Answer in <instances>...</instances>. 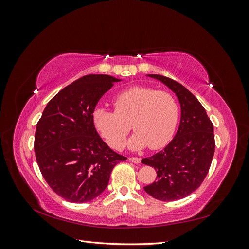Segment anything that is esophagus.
I'll use <instances>...</instances> for the list:
<instances>
[{
	"label": "esophagus",
	"instance_id": "obj_1",
	"mask_svg": "<svg viewBox=\"0 0 249 249\" xmlns=\"http://www.w3.org/2000/svg\"><path fill=\"white\" fill-rule=\"evenodd\" d=\"M129 160L133 163H136V164H139L141 162L140 158H137V157H131V158H129Z\"/></svg>",
	"mask_w": 249,
	"mask_h": 249
}]
</instances>
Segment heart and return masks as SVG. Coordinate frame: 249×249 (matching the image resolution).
I'll return each instance as SVG.
<instances>
[{"instance_id": "b5f03b06", "label": "heart", "mask_w": 249, "mask_h": 249, "mask_svg": "<svg viewBox=\"0 0 249 249\" xmlns=\"http://www.w3.org/2000/svg\"><path fill=\"white\" fill-rule=\"evenodd\" d=\"M114 111L96 108L92 122L96 131L108 144L120 149L132 124L136 131L129 141L132 149L164 147L175 134L178 106L166 91L147 86H134L116 95Z\"/></svg>"}]
</instances>
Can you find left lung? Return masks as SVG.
<instances>
[{
  "label": "left lung",
  "mask_w": 249,
  "mask_h": 249,
  "mask_svg": "<svg viewBox=\"0 0 249 249\" xmlns=\"http://www.w3.org/2000/svg\"><path fill=\"white\" fill-rule=\"evenodd\" d=\"M147 76L161 81L176 93L180 122L166 147L141 160L157 171L156 180L144 190L156 199L178 200L196 190L208 175L215 152L214 126L202 105L186 87L160 74Z\"/></svg>",
  "instance_id": "obj_1"
}]
</instances>
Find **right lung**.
Masks as SVG:
<instances>
[{
  "label": "right lung",
  "mask_w": 249,
  "mask_h": 249,
  "mask_svg": "<svg viewBox=\"0 0 249 249\" xmlns=\"http://www.w3.org/2000/svg\"><path fill=\"white\" fill-rule=\"evenodd\" d=\"M122 80L87 74L53 97L37 123L34 150L46 182L70 202H87L106 189L112 169L126 158L97 134L92 113L97 102Z\"/></svg>",
  "instance_id": "right-lung-1"
}]
</instances>
